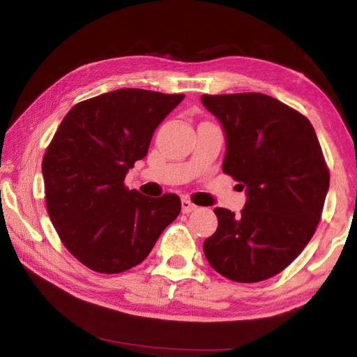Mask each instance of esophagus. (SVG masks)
I'll use <instances>...</instances> for the list:
<instances>
[{"label":"esophagus","instance_id":"1","mask_svg":"<svg viewBox=\"0 0 357 357\" xmlns=\"http://www.w3.org/2000/svg\"><path fill=\"white\" fill-rule=\"evenodd\" d=\"M195 209H197V204H193L190 200H187V198H183V202H181V211H183L184 214H189Z\"/></svg>","mask_w":357,"mask_h":357}]
</instances>
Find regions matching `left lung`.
I'll return each instance as SVG.
<instances>
[{
  "instance_id": "8db88e82",
  "label": "left lung",
  "mask_w": 357,
  "mask_h": 357,
  "mask_svg": "<svg viewBox=\"0 0 357 357\" xmlns=\"http://www.w3.org/2000/svg\"><path fill=\"white\" fill-rule=\"evenodd\" d=\"M227 135L222 170L247 189L239 215L219 219L203 244L209 264L239 283L282 273L309 244L329 189L315 129L304 114L261 93L202 96Z\"/></svg>"
}]
</instances>
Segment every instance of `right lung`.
I'll use <instances>...</instances> for the list:
<instances>
[{
    "label": "right lung",
    "mask_w": 357,
    "mask_h": 357,
    "mask_svg": "<svg viewBox=\"0 0 357 357\" xmlns=\"http://www.w3.org/2000/svg\"><path fill=\"white\" fill-rule=\"evenodd\" d=\"M183 99L138 88L96 96L70 108L47 146L48 215L66 249L96 273L140 264L181 213L178 195L144 197L129 190L124 178Z\"/></svg>",
    "instance_id": "add662e5"
}]
</instances>
